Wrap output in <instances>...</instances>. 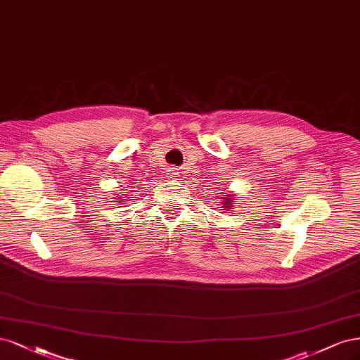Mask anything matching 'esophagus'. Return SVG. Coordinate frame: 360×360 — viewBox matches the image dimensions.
<instances>
[{
    "label": "esophagus",
    "mask_w": 360,
    "mask_h": 360,
    "mask_svg": "<svg viewBox=\"0 0 360 360\" xmlns=\"http://www.w3.org/2000/svg\"><path fill=\"white\" fill-rule=\"evenodd\" d=\"M169 175H170V178H173V179H175V178H178V173H176L175 170H170V173H169Z\"/></svg>",
    "instance_id": "34e87169"
}]
</instances>
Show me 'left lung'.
I'll return each instance as SVG.
<instances>
[{
  "label": "left lung",
  "mask_w": 360,
  "mask_h": 360,
  "mask_svg": "<svg viewBox=\"0 0 360 360\" xmlns=\"http://www.w3.org/2000/svg\"><path fill=\"white\" fill-rule=\"evenodd\" d=\"M226 195H227V197H224V202H223L224 211H226V210H233V206H231V202L236 200V199H233V194H226Z\"/></svg>",
  "instance_id": "8db88e82"
}]
</instances>
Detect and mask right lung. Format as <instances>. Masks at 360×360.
<instances>
[{
	"instance_id": "1",
	"label": "right lung",
	"mask_w": 360,
	"mask_h": 360,
	"mask_svg": "<svg viewBox=\"0 0 360 360\" xmlns=\"http://www.w3.org/2000/svg\"><path fill=\"white\" fill-rule=\"evenodd\" d=\"M120 195H121V194H120ZM117 199H118V202H124V200H125V199H120V197H117Z\"/></svg>"
}]
</instances>
